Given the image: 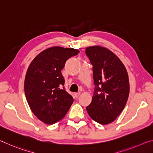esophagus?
<instances>
[{
  "label": "esophagus",
  "instance_id": "1",
  "mask_svg": "<svg viewBox=\"0 0 153 153\" xmlns=\"http://www.w3.org/2000/svg\"><path fill=\"white\" fill-rule=\"evenodd\" d=\"M79 94H80V92H76V93H75L74 94V97H75V98H77L79 96Z\"/></svg>",
  "mask_w": 153,
  "mask_h": 153
}]
</instances>
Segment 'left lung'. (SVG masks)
<instances>
[{
    "mask_svg": "<svg viewBox=\"0 0 153 153\" xmlns=\"http://www.w3.org/2000/svg\"><path fill=\"white\" fill-rule=\"evenodd\" d=\"M86 54L92 65L95 85L86 110L93 120L106 125L115 121L126 105L129 93L128 72L120 59L105 47L89 46Z\"/></svg>",
    "mask_w": 153,
    "mask_h": 153,
    "instance_id": "8db88e82",
    "label": "left lung"
}]
</instances>
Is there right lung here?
Returning <instances> with one entry per match:
<instances>
[{
	"label": "right lung",
	"instance_id": "add662e5",
	"mask_svg": "<svg viewBox=\"0 0 153 153\" xmlns=\"http://www.w3.org/2000/svg\"><path fill=\"white\" fill-rule=\"evenodd\" d=\"M79 51L54 46L41 52L31 62L26 72L24 91L33 113L46 124L55 123L69 111L74 98L66 92L61 70L66 61Z\"/></svg>",
	"mask_w": 153,
	"mask_h": 153
}]
</instances>
